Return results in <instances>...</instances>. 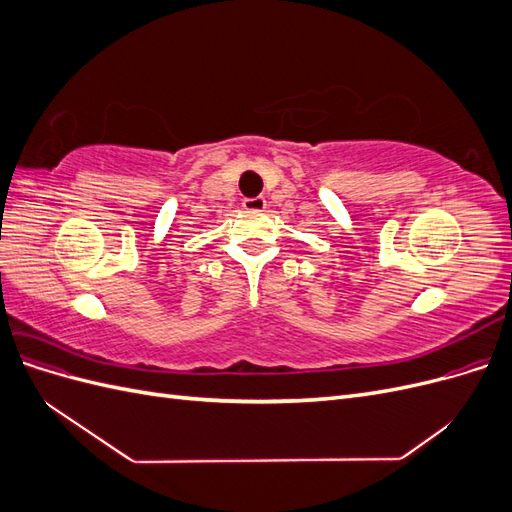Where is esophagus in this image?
<instances>
[{
    "mask_svg": "<svg viewBox=\"0 0 512 512\" xmlns=\"http://www.w3.org/2000/svg\"><path fill=\"white\" fill-rule=\"evenodd\" d=\"M243 207H245L247 211H262V209L267 207V200H265V196L245 198V200H243Z\"/></svg>",
    "mask_w": 512,
    "mask_h": 512,
    "instance_id": "esophagus-1",
    "label": "esophagus"
}]
</instances>
